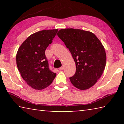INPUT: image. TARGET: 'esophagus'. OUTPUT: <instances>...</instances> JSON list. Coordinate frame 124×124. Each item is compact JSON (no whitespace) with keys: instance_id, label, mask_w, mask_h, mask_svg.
Masks as SVG:
<instances>
[{"instance_id":"1","label":"esophagus","mask_w":124,"mask_h":124,"mask_svg":"<svg viewBox=\"0 0 124 124\" xmlns=\"http://www.w3.org/2000/svg\"><path fill=\"white\" fill-rule=\"evenodd\" d=\"M63 69H64V66H62V67H61L60 68V70H63Z\"/></svg>"}]
</instances>
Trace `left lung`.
I'll return each instance as SVG.
<instances>
[{"mask_svg": "<svg viewBox=\"0 0 124 124\" xmlns=\"http://www.w3.org/2000/svg\"><path fill=\"white\" fill-rule=\"evenodd\" d=\"M57 35L64 42L76 64V71L70 78L75 87L89 89L101 77L106 67V54L97 37L90 32L73 28L62 29Z\"/></svg>", "mask_w": 124, "mask_h": 124, "instance_id": "8db88e82", "label": "left lung"}]
</instances>
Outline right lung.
Segmentation results:
<instances>
[{
    "instance_id": "add662e5",
    "label": "right lung",
    "mask_w": 124,
    "mask_h": 124,
    "mask_svg": "<svg viewBox=\"0 0 124 124\" xmlns=\"http://www.w3.org/2000/svg\"><path fill=\"white\" fill-rule=\"evenodd\" d=\"M57 32L58 29H50L35 33L27 38L18 50V70L22 78L33 89H45L56 76L49 68L45 52Z\"/></svg>"
}]
</instances>
